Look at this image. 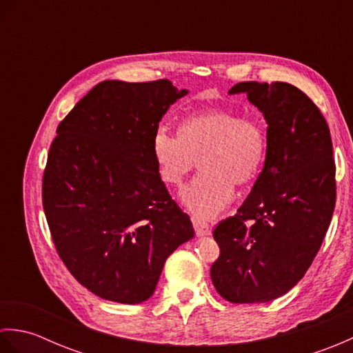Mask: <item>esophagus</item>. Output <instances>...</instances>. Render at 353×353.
I'll list each match as a JSON object with an SVG mask.
<instances>
[{
    "instance_id": "34e87169",
    "label": "esophagus",
    "mask_w": 353,
    "mask_h": 353,
    "mask_svg": "<svg viewBox=\"0 0 353 353\" xmlns=\"http://www.w3.org/2000/svg\"><path fill=\"white\" fill-rule=\"evenodd\" d=\"M192 224H194V230H196L197 236H206L211 234V226L206 221H201L199 219H192Z\"/></svg>"
}]
</instances>
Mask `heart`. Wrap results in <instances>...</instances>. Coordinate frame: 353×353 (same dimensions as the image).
Here are the masks:
<instances>
[{
	"label": "heart",
	"instance_id": "obj_1",
	"mask_svg": "<svg viewBox=\"0 0 353 353\" xmlns=\"http://www.w3.org/2000/svg\"><path fill=\"white\" fill-rule=\"evenodd\" d=\"M267 153L261 119L212 108L186 115L179 133L157 127L152 139L156 170L165 183L179 185L200 157L201 172L181 191V203L196 219H212L243 186L259 174Z\"/></svg>",
	"mask_w": 353,
	"mask_h": 353
}]
</instances>
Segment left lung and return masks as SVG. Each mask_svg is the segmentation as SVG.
<instances>
[{
	"label": "left lung",
	"instance_id": "1",
	"mask_svg": "<svg viewBox=\"0 0 353 353\" xmlns=\"http://www.w3.org/2000/svg\"><path fill=\"white\" fill-rule=\"evenodd\" d=\"M267 123L264 168L235 216L214 230L220 258L215 290L232 303H265L305 276L335 208V163L326 119L301 89L285 81H241Z\"/></svg>",
	"mask_w": 353,
	"mask_h": 353
}]
</instances>
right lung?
<instances>
[{
  "label": "right lung",
  "instance_id": "obj_1",
  "mask_svg": "<svg viewBox=\"0 0 353 353\" xmlns=\"http://www.w3.org/2000/svg\"><path fill=\"white\" fill-rule=\"evenodd\" d=\"M186 94L170 80H106L57 127L42 182L45 216L63 264L106 301H148L165 261L194 238L152 154L159 121Z\"/></svg>",
  "mask_w": 353,
  "mask_h": 353
}]
</instances>
